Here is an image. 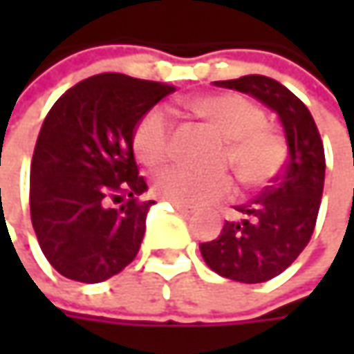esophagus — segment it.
Returning <instances> with one entry per match:
<instances>
[{"instance_id":"obj_1","label":"esophagus","mask_w":354,"mask_h":354,"mask_svg":"<svg viewBox=\"0 0 354 354\" xmlns=\"http://www.w3.org/2000/svg\"><path fill=\"white\" fill-rule=\"evenodd\" d=\"M173 207L181 212V214H185V216H189V214L197 212V209H195V207H191V205H183V203H173Z\"/></svg>"}]
</instances>
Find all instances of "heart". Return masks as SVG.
<instances>
[{"label": "heart", "instance_id": "obj_1", "mask_svg": "<svg viewBox=\"0 0 354 354\" xmlns=\"http://www.w3.org/2000/svg\"><path fill=\"white\" fill-rule=\"evenodd\" d=\"M187 108L228 140L225 161L232 165L244 185L262 187L281 171L288 147L278 129L266 124V112L256 102L238 94H207L191 98ZM171 142L173 124L163 108L147 110L131 133L136 156L149 167L169 159ZM153 191L173 203L205 207L230 197L234 179L228 173H201L175 165L157 173Z\"/></svg>", "mask_w": 354, "mask_h": 354}]
</instances>
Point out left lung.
Returning a JSON list of instances; mask_svg holds the SVG:
<instances>
[{
	"label": "left lung",
	"instance_id": "1",
	"mask_svg": "<svg viewBox=\"0 0 354 354\" xmlns=\"http://www.w3.org/2000/svg\"><path fill=\"white\" fill-rule=\"evenodd\" d=\"M214 84L250 94L272 108L288 140L290 157L281 175L262 195L236 207L240 223L226 221L218 236L201 244L205 262L218 276L262 283L292 266L313 234L325 183L323 142L306 104L278 80L248 75Z\"/></svg>",
	"mask_w": 354,
	"mask_h": 354
}]
</instances>
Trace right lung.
I'll use <instances>...</instances> for the list:
<instances>
[{
  "label": "right lung",
  "instance_id": "right-lung-1",
  "mask_svg": "<svg viewBox=\"0 0 354 354\" xmlns=\"http://www.w3.org/2000/svg\"><path fill=\"white\" fill-rule=\"evenodd\" d=\"M175 86L118 73L90 76L48 110L31 161V223L64 278L98 283L138 256L153 201L140 175L131 133Z\"/></svg>",
  "mask_w": 354,
  "mask_h": 354
}]
</instances>
